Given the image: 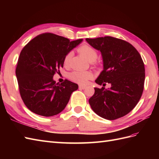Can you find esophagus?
Segmentation results:
<instances>
[{
    "instance_id": "obj_1",
    "label": "esophagus",
    "mask_w": 159,
    "mask_h": 159,
    "mask_svg": "<svg viewBox=\"0 0 159 159\" xmlns=\"http://www.w3.org/2000/svg\"><path fill=\"white\" fill-rule=\"evenodd\" d=\"M79 87V89H85V88H86V87H85V86L81 85H80Z\"/></svg>"
}]
</instances>
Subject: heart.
<instances>
[{
	"instance_id": "b5f03b06",
	"label": "heart",
	"mask_w": 159,
	"mask_h": 159,
	"mask_svg": "<svg viewBox=\"0 0 159 159\" xmlns=\"http://www.w3.org/2000/svg\"><path fill=\"white\" fill-rule=\"evenodd\" d=\"M78 51L89 62L95 61L98 57V53L96 50L88 45H83L80 46L78 49ZM71 55H72V53L69 52L64 57L63 62L65 65H67L69 63ZM68 77L72 81L80 84H86L89 80L92 79L93 74L90 72H87V71L75 70L70 73Z\"/></svg>"
}]
</instances>
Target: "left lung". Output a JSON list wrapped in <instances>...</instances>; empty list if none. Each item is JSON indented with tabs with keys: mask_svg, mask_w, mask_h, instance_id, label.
Wrapping results in <instances>:
<instances>
[{
	"mask_svg": "<svg viewBox=\"0 0 159 159\" xmlns=\"http://www.w3.org/2000/svg\"><path fill=\"white\" fill-rule=\"evenodd\" d=\"M87 42L101 52L103 70L96 83H111L105 89L95 87L89 103L98 116L113 120L126 116L140 100L143 91L145 67L139 52L124 40L104 37L86 39Z\"/></svg>",
	"mask_w": 159,
	"mask_h": 159,
	"instance_id": "8db88e82",
	"label": "left lung"
}]
</instances>
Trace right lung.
<instances>
[{
	"label": "right lung",
	"mask_w": 159,
	"mask_h": 159,
	"mask_svg": "<svg viewBox=\"0 0 159 159\" xmlns=\"http://www.w3.org/2000/svg\"><path fill=\"white\" fill-rule=\"evenodd\" d=\"M82 42L83 39L70 42L48 33L37 36L24 47L16 74L20 96L30 111L50 117L65 109L71 94L79 85L68 80L57 83L53 76L63 67L67 54Z\"/></svg>",
	"instance_id": "add662e5"
}]
</instances>
